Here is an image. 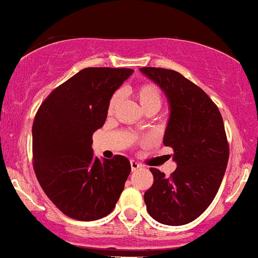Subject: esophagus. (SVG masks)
<instances>
[{
    "label": "esophagus",
    "instance_id": "obj_1",
    "mask_svg": "<svg viewBox=\"0 0 258 258\" xmlns=\"http://www.w3.org/2000/svg\"><path fill=\"white\" fill-rule=\"evenodd\" d=\"M130 163H131V169H132V172H135V170H137L138 168L142 167V165H141V164L138 163V162H136V161H131V162H130Z\"/></svg>",
    "mask_w": 258,
    "mask_h": 258
}]
</instances>
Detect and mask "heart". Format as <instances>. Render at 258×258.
Masks as SVG:
<instances>
[{"instance_id": "b5f03b06", "label": "heart", "mask_w": 258, "mask_h": 258, "mask_svg": "<svg viewBox=\"0 0 258 258\" xmlns=\"http://www.w3.org/2000/svg\"><path fill=\"white\" fill-rule=\"evenodd\" d=\"M136 95L141 106L143 107V110H146V108L151 106H157L158 108L161 106V90H159V88L156 84H141V85L136 89ZM120 97L121 94L118 93V91L111 96L110 102H108V112H112L113 108L116 107V105L120 101Z\"/></svg>"}]
</instances>
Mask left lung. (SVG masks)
<instances>
[{"label":"left lung","mask_w":258,"mask_h":258,"mask_svg":"<svg viewBox=\"0 0 258 258\" xmlns=\"http://www.w3.org/2000/svg\"><path fill=\"white\" fill-rule=\"evenodd\" d=\"M141 72L169 102L163 143L173 148L178 165L169 178L150 168L154 180L145 193L146 207L161 224L185 225L207 210L220 188L230 153L224 121L207 93L178 72L152 67Z\"/></svg>","instance_id":"8db88e82"}]
</instances>
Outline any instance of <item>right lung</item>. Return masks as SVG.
Returning a JSON list of instances; mask_svg holds the SVG:
<instances>
[{
	"instance_id": "add662e5",
	"label": "right lung",
	"mask_w": 258,
	"mask_h": 258,
	"mask_svg": "<svg viewBox=\"0 0 258 258\" xmlns=\"http://www.w3.org/2000/svg\"><path fill=\"white\" fill-rule=\"evenodd\" d=\"M134 73L85 68L54 89L34 117L33 168L40 186L61 213L80 221L108 215L131 173L123 156L100 161L93 135L104 126L111 96Z\"/></svg>"
}]
</instances>
